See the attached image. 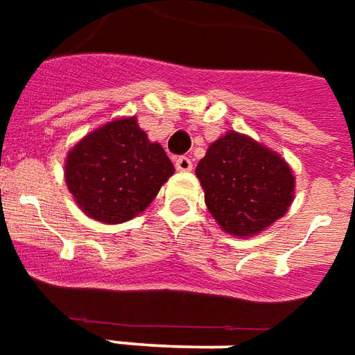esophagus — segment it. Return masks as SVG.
Instances as JSON below:
<instances>
[{
    "label": "esophagus",
    "mask_w": 355,
    "mask_h": 355,
    "mask_svg": "<svg viewBox=\"0 0 355 355\" xmlns=\"http://www.w3.org/2000/svg\"><path fill=\"white\" fill-rule=\"evenodd\" d=\"M175 168H178V172H191L193 170V160L189 157H180L175 160Z\"/></svg>",
    "instance_id": "34e87169"
}]
</instances>
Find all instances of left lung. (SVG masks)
<instances>
[{"mask_svg": "<svg viewBox=\"0 0 355 355\" xmlns=\"http://www.w3.org/2000/svg\"><path fill=\"white\" fill-rule=\"evenodd\" d=\"M208 212L225 233L254 237L293 205L294 173L285 158L245 133L210 143L197 164Z\"/></svg>", "mask_w": 355, "mask_h": 355, "instance_id": "left-lung-1", "label": "left lung"}]
</instances>
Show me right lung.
Instances as JSON below:
<instances>
[{"label": "right lung", "mask_w": 355, "mask_h": 355, "mask_svg": "<svg viewBox=\"0 0 355 355\" xmlns=\"http://www.w3.org/2000/svg\"><path fill=\"white\" fill-rule=\"evenodd\" d=\"M172 173L162 145L149 141L135 116L93 130L64 160V182L78 208L109 225L139 216Z\"/></svg>", "instance_id": "right-lung-1"}]
</instances>
